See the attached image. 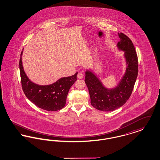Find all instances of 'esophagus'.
Here are the masks:
<instances>
[{
  "mask_svg": "<svg viewBox=\"0 0 160 160\" xmlns=\"http://www.w3.org/2000/svg\"><path fill=\"white\" fill-rule=\"evenodd\" d=\"M77 77L79 79H82L83 78V74L82 72H78L77 74Z\"/></svg>",
  "mask_w": 160,
  "mask_h": 160,
  "instance_id": "obj_1",
  "label": "esophagus"
}]
</instances>
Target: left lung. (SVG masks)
<instances>
[{
    "label": "left lung",
    "instance_id": "8db88e82",
    "mask_svg": "<svg viewBox=\"0 0 160 160\" xmlns=\"http://www.w3.org/2000/svg\"><path fill=\"white\" fill-rule=\"evenodd\" d=\"M121 41L117 46L125 52L127 67L118 86L111 89L105 88L92 72L86 71L85 83L89 92L91 103L97 110L110 112L122 106L129 99L138 75V58L131 40L123 33H119Z\"/></svg>",
    "mask_w": 160,
    "mask_h": 160
}]
</instances>
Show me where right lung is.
<instances>
[{"mask_svg": "<svg viewBox=\"0 0 160 160\" xmlns=\"http://www.w3.org/2000/svg\"><path fill=\"white\" fill-rule=\"evenodd\" d=\"M19 61L21 83L26 97L35 105L47 111H57L65 106L67 95L77 80V72L70 77H62L55 83L41 86L32 82L23 69L22 55Z\"/></svg>", "mask_w": 160, "mask_h": 160, "instance_id": "right-lung-1", "label": "right lung"}]
</instances>
